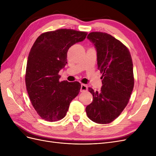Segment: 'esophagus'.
I'll list each match as a JSON object with an SVG mask.
<instances>
[{
  "label": "esophagus",
  "mask_w": 156,
  "mask_h": 156,
  "mask_svg": "<svg viewBox=\"0 0 156 156\" xmlns=\"http://www.w3.org/2000/svg\"><path fill=\"white\" fill-rule=\"evenodd\" d=\"M87 90H88V87L86 85V84H81V90H80V91H81V92H86Z\"/></svg>",
  "instance_id": "obj_1"
}]
</instances>
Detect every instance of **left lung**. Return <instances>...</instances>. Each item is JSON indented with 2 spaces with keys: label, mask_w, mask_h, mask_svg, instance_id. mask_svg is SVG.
Wrapping results in <instances>:
<instances>
[{
  "label": "left lung",
  "mask_w": 156,
  "mask_h": 156,
  "mask_svg": "<svg viewBox=\"0 0 156 156\" xmlns=\"http://www.w3.org/2000/svg\"><path fill=\"white\" fill-rule=\"evenodd\" d=\"M87 38L97 51L98 69L103 80L100 92L88 88L93 101L86 112L92 121L106 124L115 120L129 101L134 87L133 62L128 49L107 33L91 32Z\"/></svg>",
  "instance_id": "1"
}]
</instances>
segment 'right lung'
Here are the masks:
<instances>
[{
    "label": "right lung",
    "mask_w": 156,
    "mask_h": 156,
    "mask_svg": "<svg viewBox=\"0 0 156 156\" xmlns=\"http://www.w3.org/2000/svg\"><path fill=\"white\" fill-rule=\"evenodd\" d=\"M87 33L58 29L41 34L28 57L25 83L32 105L42 119L56 122L66 115L69 104L79 93L81 84L59 81L60 71L67 64L71 46L86 38Z\"/></svg>",
    "instance_id": "right-lung-1"
}]
</instances>
